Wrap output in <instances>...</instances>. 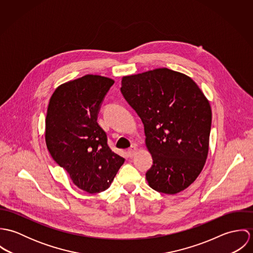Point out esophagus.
<instances>
[{"label": "esophagus", "mask_w": 253, "mask_h": 253, "mask_svg": "<svg viewBox=\"0 0 253 253\" xmlns=\"http://www.w3.org/2000/svg\"><path fill=\"white\" fill-rule=\"evenodd\" d=\"M136 151H137L136 147H135V146H131V147L127 150V155H128V157H129V158L134 157V155L136 154Z\"/></svg>", "instance_id": "esophagus-1"}]
</instances>
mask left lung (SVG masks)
<instances>
[{
  "mask_svg": "<svg viewBox=\"0 0 253 253\" xmlns=\"http://www.w3.org/2000/svg\"><path fill=\"white\" fill-rule=\"evenodd\" d=\"M121 91L144 125L150 187L177 194L201 173L209 153L211 105L188 76L167 68L123 78Z\"/></svg>",
  "mask_w": 253,
  "mask_h": 253,
  "instance_id": "8db88e82",
  "label": "left lung"
}]
</instances>
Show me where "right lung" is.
Here are the masks:
<instances>
[{
    "mask_svg": "<svg viewBox=\"0 0 253 253\" xmlns=\"http://www.w3.org/2000/svg\"><path fill=\"white\" fill-rule=\"evenodd\" d=\"M114 81L86 75L58 86L45 118V142L52 159L73 183L89 193L108 189L125 159L108 146L97 123L101 104Z\"/></svg>",
    "mask_w": 253,
    "mask_h": 253,
    "instance_id": "right-lung-1",
    "label": "right lung"
}]
</instances>
